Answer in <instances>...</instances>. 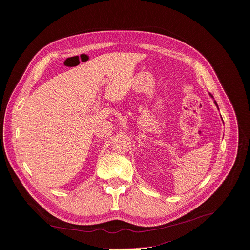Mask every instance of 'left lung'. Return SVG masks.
<instances>
[{
	"instance_id": "obj_1",
	"label": "left lung",
	"mask_w": 250,
	"mask_h": 250,
	"mask_svg": "<svg viewBox=\"0 0 250 250\" xmlns=\"http://www.w3.org/2000/svg\"><path fill=\"white\" fill-rule=\"evenodd\" d=\"M210 96H211V95H210ZM211 97H212V96H211ZM214 103H215V104H216V105H217V104H216V102H214Z\"/></svg>"
}]
</instances>
